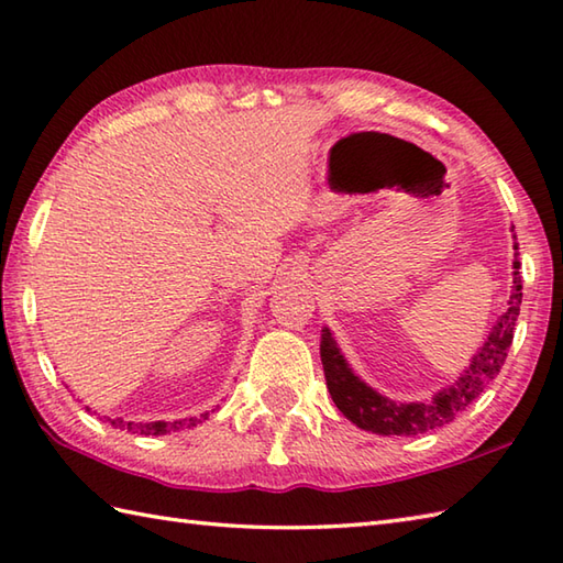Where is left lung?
I'll return each mask as SVG.
<instances>
[{
    "label": "left lung",
    "mask_w": 563,
    "mask_h": 563,
    "mask_svg": "<svg viewBox=\"0 0 563 563\" xmlns=\"http://www.w3.org/2000/svg\"><path fill=\"white\" fill-rule=\"evenodd\" d=\"M518 249V244H516ZM512 295L508 300V309L498 317L488 339L476 355L472 357L470 367L464 375L450 385L448 389H440L433 401H411V404H397L379 391L367 387L365 382L357 377L351 365L345 363L341 349L333 341L331 331L321 329V365H324L327 387L331 391L333 404L339 411L353 421L357 428L369 430L377 435H421L428 430H435L440 426H448L454 416L464 411L479 394L486 389L500 367H504L508 349L512 343V329L520 314L522 302V278H520V261L516 254L512 261Z\"/></svg>",
    "instance_id": "left-lung-1"
}]
</instances>
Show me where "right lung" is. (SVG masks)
<instances>
[{
	"mask_svg": "<svg viewBox=\"0 0 563 563\" xmlns=\"http://www.w3.org/2000/svg\"><path fill=\"white\" fill-rule=\"evenodd\" d=\"M87 411H91L89 406H87ZM103 418L113 428L133 430V433H140V435H164V433H172V430H178V428H194V426L206 421V418H210V413L206 411V413L194 416V418H181V421H152V423H133V421H123V418H109V416H103Z\"/></svg>",
	"mask_w": 563,
	"mask_h": 563,
	"instance_id": "1",
	"label": "right lung"
}]
</instances>
